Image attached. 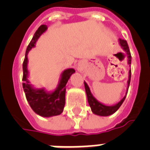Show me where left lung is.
Wrapping results in <instances>:
<instances>
[{"instance_id": "left-lung-1", "label": "left lung", "mask_w": 150, "mask_h": 150, "mask_svg": "<svg viewBox=\"0 0 150 150\" xmlns=\"http://www.w3.org/2000/svg\"><path fill=\"white\" fill-rule=\"evenodd\" d=\"M118 42L120 46H121V49L125 52L126 57H127V59H128V64L129 65V67H131V63H132V56H131L130 50H129V47H128L127 41L124 40H121V39H119ZM130 81H131V68H130V70H129V71H128V82H127V90H126L125 96H124L123 98L121 99L118 103H117L116 104L111 105V106H107V105L103 104V103H100V101H98V100H96V99L93 96V95L92 94L88 84H87L86 82L84 81L85 89H86V93L87 100H88V103H89V106H90V107H91L92 112H93L94 114H96V115H98V116H103V117L110 116V115L114 114V113H115V112L119 109V107H121V104L123 103L124 100H125L126 95H127V93H128V87H129V84H130Z\"/></svg>"}]
</instances>
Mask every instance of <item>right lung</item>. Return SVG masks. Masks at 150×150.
<instances>
[{
    "label": "right lung",
    "instance_id": "1",
    "mask_svg": "<svg viewBox=\"0 0 150 150\" xmlns=\"http://www.w3.org/2000/svg\"><path fill=\"white\" fill-rule=\"evenodd\" d=\"M47 29V26L42 25L34 34L31 42L27 47L25 51L22 69V86L24 89L27 101L36 114L43 117H50L61 114L64 110L65 104L66 84L72 74L75 72L74 68H68L63 71L59 79L56 89L53 91H47L45 88H36L30 83L29 80V70H28V54L32 48L36 47V41L43 33Z\"/></svg>",
    "mask_w": 150,
    "mask_h": 150
}]
</instances>
